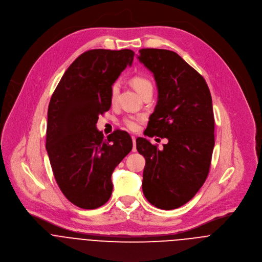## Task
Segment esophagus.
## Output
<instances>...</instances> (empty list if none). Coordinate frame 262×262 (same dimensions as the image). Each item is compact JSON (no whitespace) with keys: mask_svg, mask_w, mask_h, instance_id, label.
I'll list each match as a JSON object with an SVG mask.
<instances>
[{"mask_svg":"<svg viewBox=\"0 0 262 262\" xmlns=\"http://www.w3.org/2000/svg\"><path fill=\"white\" fill-rule=\"evenodd\" d=\"M132 139H133V144H134V146H133V152H136L137 151V146H136V137H132Z\"/></svg>","mask_w":262,"mask_h":262,"instance_id":"34e87169","label":"esophagus"}]
</instances>
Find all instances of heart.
Here are the masks:
<instances>
[{"mask_svg": "<svg viewBox=\"0 0 262 262\" xmlns=\"http://www.w3.org/2000/svg\"><path fill=\"white\" fill-rule=\"evenodd\" d=\"M132 84L137 90V92L143 97L145 94L149 92H153V84L146 76L143 75H136L132 78ZM119 93V83L114 82L110 90V101L111 103H115L117 96ZM145 120V117L143 115H128L123 118L124 125L130 129V130H137L139 129L140 125Z\"/></svg>", "mask_w": 262, "mask_h": 262, "instance_id": "obj_1", "label": "heart"}]
</instances>
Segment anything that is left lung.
Masks as SVG:
<instances>
[{"label": "left lung", "instance_id": "obj_1", "mask_svg": "<svg viewBox=\"0 0 262 262\" xmlns=\"http://www.w3.org/2000/svg\"><path fill=\"white\" fill-rule=\"evenodd\" d=\"M139 52V61L153 73L158 89L144 134L168 141L162 150L145 138L136 141L146 159L143 193L155 207L171 210L189 202L207 179L214 148L212 99L203 76L176 52Z\"/></svg>", "mask_w": 262, "mask_h": 262}]
</instances>
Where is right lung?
Listing matches in <instances>:
<instances>
[{"mask_svg": "<svg viewBox=\"0 0 262 262\" xmlns=\"http://www.w3.org/2000/svg\"><path fill=\"white\" fill-rule=\"evenodd\" d=\"M134 56L128 49L86 51L52 95L46 149L61 192L79 208L95 209L109 200L112 172L133 149L126 132L116 129L104 139L96 124L110 109L111 86Z\"/></svg>", "mask_w": 262, "mask_h": 262, "instance_id": "1", "label": "right lung"}]
</instances>
